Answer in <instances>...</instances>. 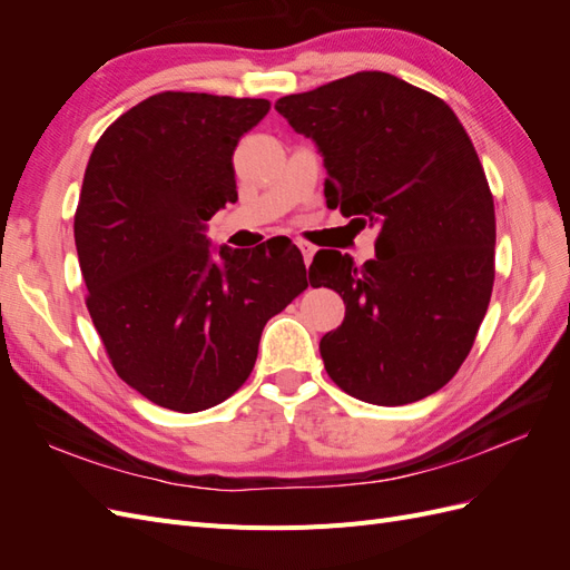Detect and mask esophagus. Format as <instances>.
Instances as JSON below:
<instances>
[{"mask_svg": "<svg viewBox=\"0 0 570 570\" xmlns=\"http://www.w3.org/2000/svg\"><path fill=\"white\" fill-rule=\"evenodd\" d=\"M297 247L302 249V256H304V264L308 266L312 264V258H314V254H316V247L314 245H308V243H304V239H297Z\"/></svg>", "mask_w": 570, "mask_h": 570, "instance_id": "esophagus-1", "label": "esophagus"}]
</instances>
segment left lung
<instances>
[{"instance_id":"1","label":"left lung","mask_w":570,"mask_h":570,"mask_svg":"<svg viewBox=\"0 0 570 570\" xmlns=\"http://www.w3.org/2000/svg\"><path fill=\"white\" fill-rule=\"evenodd\" d=\"M275 109L323 154L327 209L377 228L364 266L335 249L308 266L347 306L321 340L327 375L377 406L438 392L469 356L494 283V199L469 132L440 97L383 71Z\"/></svg>"}]
</instances>
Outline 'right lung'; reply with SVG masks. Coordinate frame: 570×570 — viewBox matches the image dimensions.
<instances>
[{"mask_svg": "<svg viewBox=\"0 0 570 570\" xmlns=\"http://www.w3.org/2000/svg\"><path fill=\"white\" fill-rule=\"evenodd\" d=\"M268 99L159 92L99 137L76 209L90 318L120 381L170 411L226 402L249 377L271 316L308 287L287 237L220 247L206 220L237 202L233 154Z\"/></svg>", "mask_w": 570, "mask_h": 570, "instance_id": "1", "label": "right lung"}]
</instances>
